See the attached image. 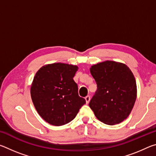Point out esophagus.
Returning <instances> with one entry per match:
<instances>
[{"instance_id":"esophagus-1","label":"esophagus","mask_w":156,"mask_h":156,"mask_svg":"<svg viewBox=\"0 0 156 156\" xmlns=\"http://www.w3.org/2000/svg\"><path fill=\"white\" fill-rule=\"evenodd\" d=\"M90 99H91V98H90V96H87L85 97V100H86L87 104L89 103V101H90Z\"/></svg>"}]
</instances>
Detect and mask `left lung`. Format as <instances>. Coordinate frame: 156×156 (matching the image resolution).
Wrapping results in <instances>:
<instances>
[{
    "mask_svg": "<svg viewBox=\"0 0 156 156\" xmlns=\"http://www.w3.org/2000/svg\"><path fill=\"white\" fill-rule=\"evenodd\" d=\"M90 72L97 90L89 105L96 117L109 125L122 122L136 100L137 87L133 73L126 65L113 61L93 65Z\"/></svg>",
    "mask_w": 156,
    "mask_h": 156,
    "instance_id": "left-lung-1",
    "label": "left lung"
}]
</instances>
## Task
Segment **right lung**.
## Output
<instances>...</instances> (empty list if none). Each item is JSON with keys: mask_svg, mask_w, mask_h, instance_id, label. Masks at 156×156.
<instances>
[{"mask_svg": "<svg viewBox=\"0 0 156 156\" xmlns=\"http://www.w3.org/2000/svg\"><path fill=\"white\" fill-rule=\"evenodd\" d=\"M77 66L54 63L43 66L36 73L31 96L42 118L54 126H62L74 119L86 100L78 95L73 78Z\"/></svg>", "mask_w": 156, "mask_h": 156, "instance_id": "1", "label": "right lung"}]
</instances>
